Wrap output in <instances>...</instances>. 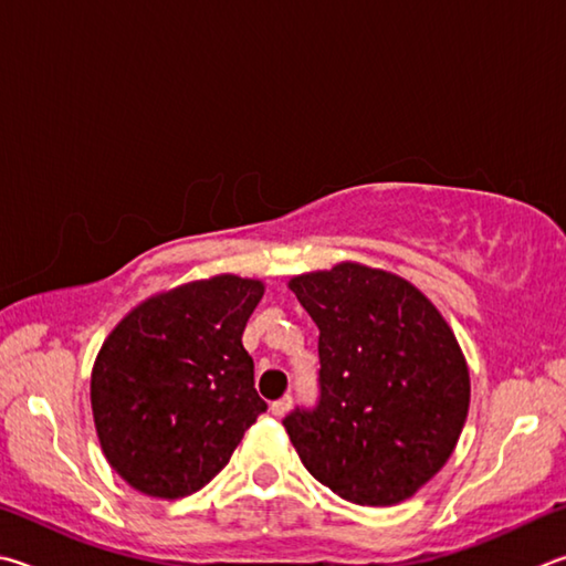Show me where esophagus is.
<instances>
[{
  "label": "esophagus",
  "instance_id": "34e87169",
  "mask_svg": "<svg viewBox=\"0 0 566 566\" xmlns=\"http://www.w3.org/2000/svg\"><path fill=\"white\" fill-rule=\"evenodd\" d=\"M291 405H293V398H291V395H285V398L271 402V412L275 415V418H283V415L291 410Z\"/></svg>",
  "mask_w": 566,
  "mask_h": 566
}]
</instances>
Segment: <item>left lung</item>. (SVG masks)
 Segmentation results:
<instances>
[{"label": "left lung", "mask_w": 566, "mask_h": 566, "mask_svg": "<svg viewBox=\"0 0 566 566\" xmlns=\"http://www.w3.org/2000/svg\"><path fill=\"white\" fill-rule=\"evenodd\" d=\"M291 291L321 331L318 402L283 420L305 470L355 504L412 497L450 460L470 408L450 325L415 285L358 263L293 277Z\"/></svg>", "instance_id": "1"}]
</instances>
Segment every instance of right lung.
<instances>
[{"instance_id":"obj_1","label":"right lung","mask_w":566,"mask_h":566,"mask_svg":"<svg viewBox=\"0 0 566 566\" xmlns=\"http://www.w3.org/2000/svg\"><path fill=\"white\" fill-rule=\"evenodd\" d=\"M261 298V281L216 275L154 295L106 338L92 373L94 422L134 490L178 500L206 488L268 410L241 343Z\"/></svg>"}]
</instances>
